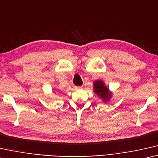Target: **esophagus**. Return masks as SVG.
Here are the masks:
<instances>
[{
    "mask_svg": "<svg viewBox=\"0 0 158 158\" xmlns=\"http://www.w3.org/2000/svg\"><path fill=\"white\" fill-rule=\"evenodd\" d=\"M82 89L81 86H74V87H73L74 90H78V89Z\"/></svg>",
    "mask_w": 158,
    "mask_h": 158,
    "instance_id": "1",
    "label": "esophagus"
}]
</instances>
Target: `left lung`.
I'll return each mask as SVG.
<instances>
[{
    "mask_svg": "<svg viewBox=\"0 0 158 158\" xmlns=\"http://www.w3.org/2000/svg\"><path fill=\"white\" fill-rule=\"evenodd\" d=\"M94 89L93 91L98 97H99L103 100V102H108L112 97V92L110 91L109 88L105 85V83L101 80H97L93 82Z\"/></svg>",
    "mask_w": 158,
    "mask_h": 158,
    "instance_id": "left-lung-1",
    "label": "left lung"
}]
</instances>
